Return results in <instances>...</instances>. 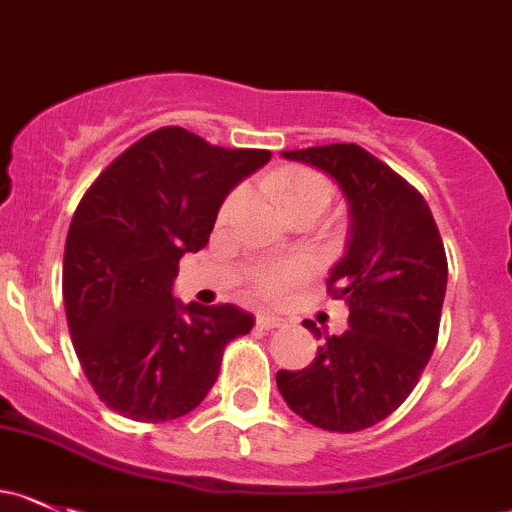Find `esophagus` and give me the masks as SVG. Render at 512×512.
Instances as JSON below:
<instances>
[{
    "mask_svg": "<svg viewBox=\"0 0 512 512\" xmlns=\"http://www.w3.org/2000/svg\"><path fill=\"white\" fill-rule=\"evenodd\" d=\"M257 326H260L262 331H274V328L284 326V319H279V316L274 314H257Z\"/></svg>",
    "mask_w": 512,
    "mask_h": 512,
    "instance_id": "esophagus-1",
    "label": "esophagus"
}]
</instances>
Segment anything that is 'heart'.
Instances as JSON below:
<instances>
[{"instance_id": "obj_1", "label": "heart", "mask_w": 512, "mask_h": 512, "mask_svg": "<svg viewBox=\"0 0 512 512\" xmlns=\"http://www.w3.org/2000/svg\"><path fill=\"white\" fill-rule=\"evenodd\" d=\"M272 193L279 201L284 213L297 211H316L324 213L331 206L333 188L321 174L306 169H284L272 179ZM242 191L230 193L228 201L223 203V215H230L240 206ZM306 274V267L301 262H289V265L277 267H262L255 272V287L260 289L265 297H277L284 289L292 287Z\"/></svg>"}]
</instances>
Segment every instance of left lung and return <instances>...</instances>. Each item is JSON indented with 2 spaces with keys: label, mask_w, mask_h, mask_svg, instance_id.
I'll return each mask as SVG.
<instances>
[{
  "label": "left lung",
  "mask_w": 512,
  "mask_h": 512,
  "mask_svg": "<svg viewBox=\"0 0 512 512\" xmlns=\"http://www.w3.org/2000/svg\"><path fill=\"white\" fill-rule=\"evenodd\" d=\"M331 176L348 203L346 255L328 292L348 304V331L328 336L309 368L279 370L277 387L299 417L328 432L383 422L432 358L446 294V252L417 188L358 144L282 152ZM316 338V324H306Z\"/></svg>",
  "instance_id": "1"
}]
</instances>
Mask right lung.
Segmentation results:
<instances>
[{
	"instance_id": "obj_1",
	"label": "right lung",
	"mask_w": 512,
	"mask_h": 512,
	"mask_svg": "<svg viewBox=\"0 0 512 512\" xmlns=\"http://www.w3.org/2000/svg\"><path fill=\"white\" fill-rule=\"evenodd\" d=\"M272 159L213 147L181 127L134 142L85 191L63 255L68 328L110 410L169 422L203 402L223 351L255 316L233 304H181L179 260L206 247L225 196Z\"/></svg>"
}]
</instances>
